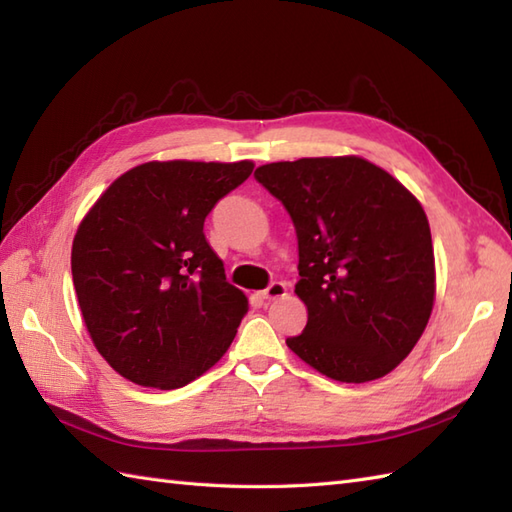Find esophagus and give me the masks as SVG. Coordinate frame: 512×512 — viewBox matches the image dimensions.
<instances>
[{"label": "esophagus", "instance_id": "esophagus-1", "mask_svg": "<svg viewBox=\"0 0 512 512\" xmlns=\"http://www.w3.org/2000/svg\"><path fill=\"white\" fill-rule=\"evenodd\" d=\"M286 292H288V288H286L284 281H273V284H270V286L262 292V297H264L266 301H275V299L286 297Z\"/></svg>", "mask_w": 512, "mask_h": 512}]
</instances>
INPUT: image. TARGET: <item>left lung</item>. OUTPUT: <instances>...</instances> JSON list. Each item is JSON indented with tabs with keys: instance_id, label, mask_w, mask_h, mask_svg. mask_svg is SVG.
Masks as SVG:
<instances>
[{
	"instance_id": "left-lung-1",
	"label": "left lung",
	"mask_w": 512,
	"mask_h": 512,
	"mask_svg": "<svg viewBox=\"0 0 512 512\" xmlns=\"http://www.w3.org/2000/svg\"><path fill=\"white\" fill-rule=\"evenodd\" d=\"M255 180L286 206L299 242L295 292L308 308L301 361L341 383L389 374L418 343L436 297L420 202L358 156L273 162Z\"/></svg>"
}]
</instances>
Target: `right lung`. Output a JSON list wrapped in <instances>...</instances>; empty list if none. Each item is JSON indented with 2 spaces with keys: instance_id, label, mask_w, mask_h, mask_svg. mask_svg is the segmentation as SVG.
I'll return each instance as SVG.
<instances>
[{
  "instance_id": "add662e5",
  "label": "right lung",
  "mask_w": 512,
  "mask_h": 512,
  "mask_svg": "<svg viewBox=\"0 0 512 512\" xmlns=\"http://www.w3.org/2000/svg\"><path fill=\"white\" fill-rule=\"evenodd\" d=\"M253 162H145L83 217L72 281L96 350L143 387L178 389L213 367L248 312L204 220Z\"/></svg>"
}]
</instances>
